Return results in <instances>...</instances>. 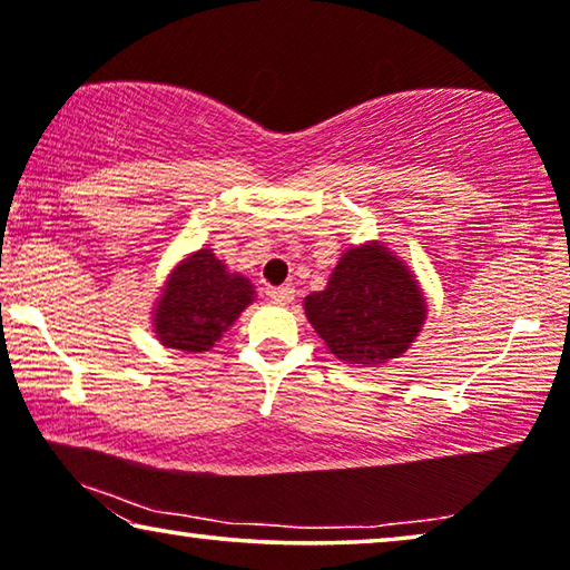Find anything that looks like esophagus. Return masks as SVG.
Wrapping results in <instances>:
<instances>
[{"mask_svg":"<svg viewBox=\"0 0 570 570\" xmlns=\"http://www.w3.org/2000/svg\"><path fill=\"white\" fill-rule=\"evenodd\" d=\"M271 299H274L276 304H292L294 302V288L292 286H276V288H271Z\"/></svg>","mask_w":570,"mask_h":570,"instance_id":"1","label":"esophagus"}]
</instances>
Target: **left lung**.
Masks as SVG:
<instances>
[{"label": "left lung", "instance_id": "1", "mask_svg": "<svg viewBox=\"0 0 570 570\" xmlns=\"http://www.w3.org/2000/svg\"><path fill=\"white\" fill-rule=\"evenodd\" d=\"M304 315L343 364L382 366L403 356L426 323L429 304L411 266L380 239L343 250Z\"/></svg>", "mask_w": 570, "mask_h": 570}]
</instances>
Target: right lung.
I'll list each match as a JSON object with an SVG mask.
<instances>
[{
    "mask_svg": "<svg viewBox=\"0 0 570 570\" xmlns=\"http://www.w3.org/2000/svg\"><path fill=\"white\" fill-rule=\"evenodd\" d=\"M255 286L212 247L175 263L151 307V331L165 348L183 354L212 351L255 299Z\"/></svg>",
    "mask_w": 570,
    "mask_h": 570,
    "instance_id": "obj_1",
    "label": "right lung"
}]
</instances>
